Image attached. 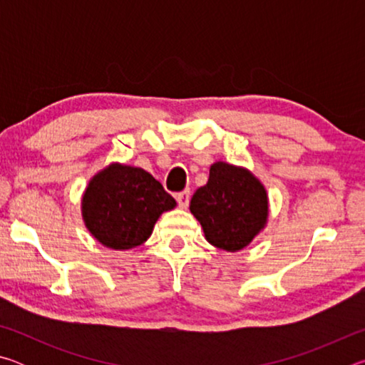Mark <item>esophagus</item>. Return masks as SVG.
<instances>
[{
    "mask_svg": "<svg viewBox=\"0 0 365 365\" xmlns=\"http://www.w3.org/2000/svg\"><path fill=\"white\" fill-rule=\"evenodd\" d=\"M175 200L178 202V206H180L182 209L187 207L190 202V190H183V191H180V193H177Z\"/></svg>",
    "mask_w": 365,
    "mask_h": 365,
    "instance_id": "1",
    "label": "esophagus"
}]
</instances>
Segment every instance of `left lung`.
<instances>
[{
  "label": "left lung",
  "instance_id": "left-lung-1",
  "mask_svg": "<svg viewBox=\"0 0 365 365\" xmlns=\"http://www.w3.org/2000/svg\"><path fill=\"white\" fill-rule=\"evenodd\" d=\"M190 211L200 220L209 243L233 252L248 246L265 225L267 193L246 169L215 163L207 183L191 197Z\"/></svg>",
  "mask_w": 365,
  "mask_h": 365
}]
</instances>
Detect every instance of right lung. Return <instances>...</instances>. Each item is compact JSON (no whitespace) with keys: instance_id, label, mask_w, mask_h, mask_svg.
<instances>
[{"instance_id":"1","label":"right lung","mask_w":365,"mask_h":365,"mask_svg":"<svg viewBox=\"0 0 365 365\" xmlns=\"http://www.w3.org/2000/svg\"><path fill=\"white\" fill-rule=\"evenodd\" d=\"M174 207V197L151 174L120 164L95 175L82 202L86 228L113 250H130L145 243L159 215Z\"/></svg>"}]
</instances>
